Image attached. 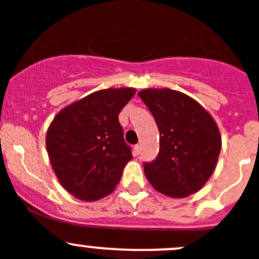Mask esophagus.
Masks as SVG:
<instances>
[{"instance_id":"esophagus-1","label":"esophagus","mask_w":259,"mask_h":259,"mask_svg":"<svg viewBox=\"0 0 259 259\" xmlns=\"http://www.w3.org/2000/svg\"><path fill=\"white\" fill-rule=\"evenodd\" d=\"M139 153H141V146L137 144V146H134V148H133V154H134V156H138Z\"/></svg>"}]
</instances>
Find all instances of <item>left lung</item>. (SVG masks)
<instances>
[{"label":"left lung","mask_w":259,"mask_h":259,"mask_svg":"<svg viewBox=\"0 0 259 259\" xmlns=\"http://www.w3.org/2000/svg\"><path fill=\"white\" fill-rule=\"evenodd\" d=\"M156 120L159 152L144 174L157 192L185 198L203 188L217 165L221 134L211 113L192 97L168 88L138 93Z\"/></svg>","instance_id":"left-lung-1"}]
</instances>
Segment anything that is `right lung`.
Wrapping results in <instances>:
<instances>
[{
  "instance_id": "1",
  "label": "right lung",
  "mask_w": 259,
  "mask_h": 259,
  "mask_svg": "<svg viewBox=\"0 0 259 259\" xmlns=\"http://www.w3.org/2000/svg\"><path fill=\"white\" fill-rule=\"evenodd\" d=\"M134 88H108L62 108L50 124L46 148L51 166L66 192L94 202L115 190L133 158L118 113Z\"/></svg>"
}]
</instances>
